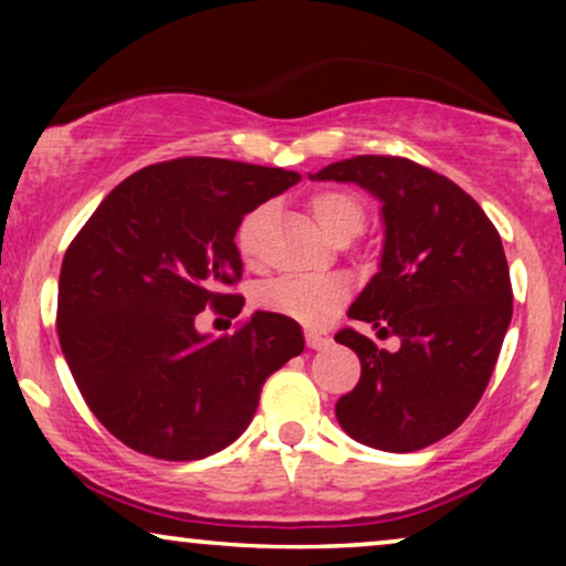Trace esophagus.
I'll use <instances>...</instances> for the list:
<instances>
[{"label":"esophagus","instance_id":"34e87169","mask_svg":"<svg viewBox=\"0 0 566 566\" xmlns=\"http://www.w3.org/2000/svg\"><path fill=\"white\" fill-rule=\"evenodd\" d=\"M332 339L319 335V332H306V345L312 347V350H324V347H329Z\"/></svg>","mask_w":566,"mask_h":566}]
</instances>
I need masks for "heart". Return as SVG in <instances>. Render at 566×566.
I'll return each mask as SVG.
<instances>
[{
  "instance_id": "1",
  "label": "heart",
  "mask_w": 566,
  "mask_h": 566,
  "mask_svg": "<svg viewBox=\"0 0 566 566\" xmlns=\"http://www.w3.org/2000/svg\"><path fill=\"white\" fill-rule=\"evenodd\" d=\"M308 211L319 223V229L332 242L339 239H355L366 223V208L363 200L350 190L327 188L308 198ZM268 221V206L254 208L239 221L237 250L244 260H254L260 252V234ZM347 289L337 277H281L268 283L260 291L258 304L270 314L289 316L293 322L316 327L324 324L332 314L343 306Z\"/></svg>"
}]
</instances>
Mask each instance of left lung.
I'll list each match as a JSON object with an SVG mask.
<instances>
[{
    "label": "left lung",
    "mask_w": 566,
    "mask_h": 566,
    "mask_svg": "<svg viewBox=\"0 0 566 566\" xmlns=\"http://www.w3.org/2000/svg\"><path fill=\"white\" fill-rule=\"evenodd\" d=\"M308 177L355 182L381 203L378 273L347 316L401 339L389 353L350 327L337 332L360 358V381L337 399V422L378 451L438 443L482 399L513 319L497 229L459 185L401 157L363 154Z\"/></svg>",
    "instance_id": "8db88e82"
}]
</instances>
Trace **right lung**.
I'll use <instances>...</instances> for the list:
<instances>
[{
    "mask_svg": "<svg viewBox=\"0 0 566 566\" xmlns=\"http://www.w3.org/2000/svg\"><path fill=\"white\" fill-rule=\"evenodd\" d=\"M301 177L231 159L182 157L111 190L69 244L59 275V343L92 415L120 443L165 461L206 459L242 436L260 389L304 335L254 312L234 335L196 329L206 306L244 298L239 221Z\"/></svg>",
    "mask_w": 566,
    "mask_h": 566,
    "instance_id": "add662e5",
    "label": "right lung"
}]
</instances>
